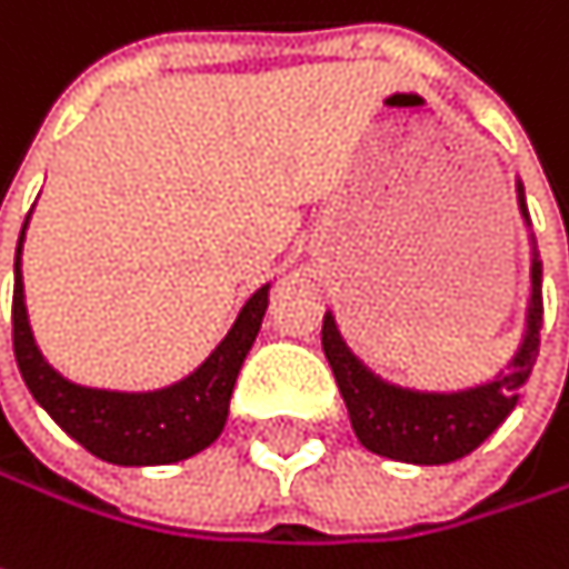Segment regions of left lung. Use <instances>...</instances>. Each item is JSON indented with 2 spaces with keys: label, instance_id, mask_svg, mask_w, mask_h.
<instances>
[{
  "label": "left lung",
  "instance_id": "obj_1",
  "mask_svg": "<svg viewBox=\"0 0 569 569\" xmlns=\"http://www.w3.org/2000/svg\"><path fill=\"white\" fill-rule=\"evenodd\" d=\"M518 204L528 221L525 188L518 181ZM543 299H541V260L535 253L531 263V306H528V332L511 358V368L489 385L459 390V393H420V390L393 388L375 378L341 341L336 319H322V348L332 365L338 390L345 397L355 437L365 449L413 466H442L469 456L476 446L505 423L515 410L521 385L531 375V358L538 351Z\"/></svg>",
  "mask_w": 569,
  "mask_h": 569
}]
</instances>
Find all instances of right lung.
Segmentation results:
<instances>
[{
  "mask_svg": "<svg viewBox=\"0 0 569 569\" xmlns=\"http://www.w3.org/2000/svg\"><path fill=\"white\" fill-rule=\"evenodd\" d=\"M28 224V218H26ZM22 240L16 250V292H12V348L31 397L51 413V420L74 437L97 459L113 466H166L179 462L221 437L228 420L237 371L260 332L270 286H260L240 309L228 338L211 358L184 381L152 393L80 388L64 381L38 351L28 329L26 289H22Z\"/></svg>",
  "mask_w": 569,
  "mask_h": 569,
  "instance_id": "add662e5",
  "label": "right lung"
}]
</instances>
